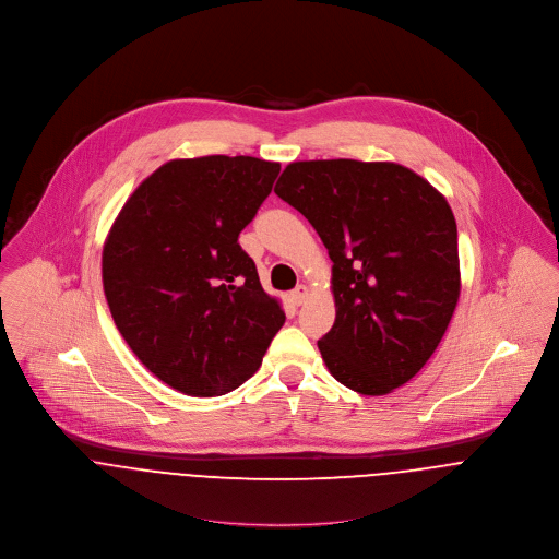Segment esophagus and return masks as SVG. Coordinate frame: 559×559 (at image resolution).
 I'll use <instances>...</instances> for the list:
<instances>
[{
    "mask_svg": "<svg viewBox=\"0 0 559 559\" xmlns=\"http://www.w3.org/2000/svg\"><path fill=\"white\" fill-rule=\"evenodd\" d=\"M308 295H310V288L308 286H297L293 293H290V299L297 304V306H301L306 299H308Z\"/></svg>",
    "mask_w": 559,
    "mask_h": 559,
    "instance_id": "1",
    "label": "esophagus"
}]
</instances>
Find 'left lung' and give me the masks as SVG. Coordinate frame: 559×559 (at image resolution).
<instances>
[{
  "instance_id": "1",
  "label": "left lung",
  "mask_w": 559,
  "mask_h": 559,
  "mask_svg": "<svg viewBox=\"0 0 559 559\" xmlns=\"http://www.w3.org/2000/svg\"><path fill=\"white\" fill-rule=\"evenodd\" d=\"M275 193L312 224L333 262L335 322L319 340L331 377L366 396L408 383L461 295L448 200L392 160H295Z\"/></svg>"
}]
</instances>
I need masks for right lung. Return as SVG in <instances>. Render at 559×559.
Segmentation results:
<instances>
[{
	"mask_svg": "<svg viewBox=\"0 0 559 559\" xmlns=\"http://www.w3.org/2000/svg\"><path fill=\"white\" fill-rule=\"evenodd\" d=\"M280 163L209 155L163 163L129 195L103 245V290L135 357L165 385L211 399L242 385L282 329L240 230Z\"/></svg>",
	"mask_w": 559,
	"mask_h": 559,
	"instance_id": "add662e5",
	"label": "right lung"
}]
</instances>
